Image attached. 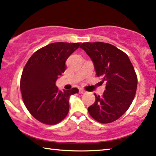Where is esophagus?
Wrapping results in <instances>:
<instances>
[{"label":"esophagus","instance_id":"1","mask_svg":"<svg viewBox=\"0 0 156 156\" xmlns=\"http://www.w3.org/2000/svg\"><path fill=\"white\" fill-rule=\"evenodd\" d=\"M86 91L85 90H83V89H82V88H80V89L79 90V93L80 94H85V93H86Z\"/></svg>","mask_w":156,"mask_h":156}]
</instances>
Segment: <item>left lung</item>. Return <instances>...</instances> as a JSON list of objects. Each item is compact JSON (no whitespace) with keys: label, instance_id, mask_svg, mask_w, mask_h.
Returning a JSON list of instances; mask_svg holds the SVG:
<instances>
[{"label":"left lung","instance_id":"1","mask_svg":"<svg viewBox=\"0 0 156 156\" xmlns=\"http://www.w3.org/2000/svg\"><path fill=\"white\" fill-rule=\"evenodd\" d=\"M80 48L91 59L96 76L106 81L101 96L88 108V113L100 123L119 119L129 109L135 98L137 78L129 58L114 45L104 42H85Z\"/></svg>","mask_w":156,"mask_h":156}]
</instances>
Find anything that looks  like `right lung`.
<instances>
[{
	"instance_id": "right-lung-1",
	"label": "right lung",
	"mask_w": 156,
	"mask_h": 156,
	"mask_svg": "<svg viewBox=\"0 0 156 156\" xmlns=\"http://www.w3.org/2000/svg\"><path fill=\"white\" fill-rule=\"evenodd\" d=\"M80 43L55 42L36 51L21 75L20 88L23 103L35 119L56 125L69 111V98L78 89L60 90L56 80L66 70V62Z\"/></svg>"
}]
</instances>
